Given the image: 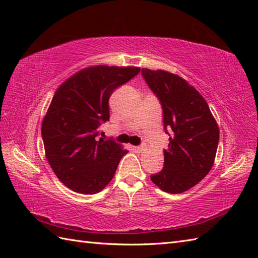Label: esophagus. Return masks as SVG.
<instances>
[{
  "label": "esophagus",
  "mask_w": 258,
  "mask_h": 258,
  "mask_svg": "<svg viewBox=\"0 0 258 258\" xmlns=\"http://www.w3.org/2000/svg\"><path fill=\"white\" fill-rule=\"evenodd\" d=\"M133 150L135 151V152H142L144 150V147L142 146V145H140V146H133Z\"/></svg>",
  "instance_id": "obj_1"
}]
</instances>
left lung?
Returning a JSON list of instances; mask_svg holds the SVG:
<instances>
[{"label": "left lung", "mask_w": 258, "mask_h": 258, "mask_svg": "<svg viewBox=\"0 0 258 258\" xmlns=\"http://www.w3.org/2000/svg\"><path fill=\"white\" fill-rule=\"evenodd\" d=\"M142 76L161 103L164 130L171 136L164 150V167L151 179L166 193H183L211 171L220 130L204 97L184 79L149 69H142Z\"/></svg>", "instance_id": "1"}]
</instances>
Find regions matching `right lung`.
Here are the masks:
<instances>
[{"mask_svg": "<svg viewBox=\"0 0 258 258\" xmlns=\"http://www.w3.org/2000/svg\"><path fill=\"white\" fill-rule=\"evenodd\" d=\"M140 68H87L56 90L42 122L48 164L57 178L81 194H96L113 178L128 151L109 139L98 140L109 120L108 100L118 86L140 73Z\"/></svg>", "mask_w": 258, "mask_h": 258, "instance_id": "add662e5", "label": "right lung"}]
</instances>
